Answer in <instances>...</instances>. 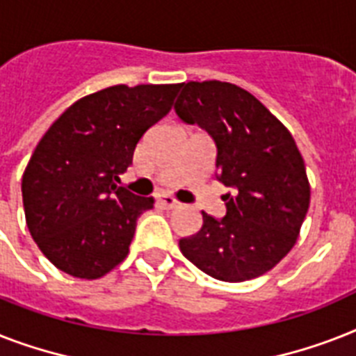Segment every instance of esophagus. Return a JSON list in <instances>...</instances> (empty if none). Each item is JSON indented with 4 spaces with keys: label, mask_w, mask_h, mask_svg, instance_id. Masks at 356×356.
<instances>
[{
    "label": "esophagus",
    "mask_w": 356,
    "mask_h": 356,
    "mask_svg": "<svg viewBox=\"0 0 356 356\" xmlns=\"http://www.w3.org/2000/svg\"><path fill=\"white\" fill-rule=\"evenodd\" d=\"M159 204L163 208H166V210H173V208H177L181 203H179L177 199H173L172 195L163 193V195H159Z\"/></svg>",
    "instance_id": "obj_1"
}]
</instances>
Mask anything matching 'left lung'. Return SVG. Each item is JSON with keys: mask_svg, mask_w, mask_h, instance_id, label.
Wrapping results in <instances>:
<instances>
[{"mask_svg": "<svg viewBox=\"0 0 356 356\" xmlns=\"http://www.w3.org/2000/svg\"><path fill=\"white\" fill-rule=\"evenodd\" d=\"M173 108L212 137L216 179L230 188L227 216L201 212V230L179 239V248L216 280L258 278L294 247L307 213L311 188L298 146L258 98L234 83H181Z\"/></svg>", "mask_w": 356, "mask_h": 356, "instance_id": "1", "label": "left lung"}]
</instances>
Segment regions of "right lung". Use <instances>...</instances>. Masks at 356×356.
<instances>
[{
	"label": "right lung",
	"mask_w": 356,
	"mask_h": 356,
	"mask_svg": "<svg viewBox=\"0 0 356 356\" xmlns=\"http://www.w3.org/2000/svg\"><path fill=\"white\" fill-rule=\"evenodd\" d=\"M181 83L113 86L80 98L38 143L22 179L29 232L54 267L97 280L128 256L138 216L153 208L122 186L144 133Z\"/></svg>",
	"instance_id": "add662e5"
}]
</instances>
